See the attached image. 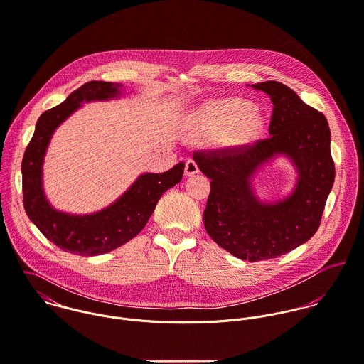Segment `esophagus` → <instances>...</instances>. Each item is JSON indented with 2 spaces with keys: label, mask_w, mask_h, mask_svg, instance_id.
Listing matches in <instances>:
<instances>
[{
  "label": "esophagus",
  "mask_w": 364,
  "mask_h": 364,
  "mask_svg": "<svg viewBox=\"0 0 364 364\" xmlns=\"http://www.w3.org/2000/svg\"><path fill=\"white\" fill-rule=\"evenodd\" d=\"M198 171H200V170H198V166H197L196 160H194V159H188V160L186 161L184 174H186L187 177H190V176H194V174H197Z\"/></svg>",
  "instance_id": "obj_1"
}]
</instances>
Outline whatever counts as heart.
Masks as SVG:
<instances>
[{"label":"heart","mask_w":364,"mask_h":364,"mask_svg":"<svg viewBox=\"0 0 364 364\" xmlns=\"http://www.w3.org/2000/svg\"><path fill=\"white\" fill-rule=\"evenodd\" d=\"M263 129V115L237 98L211 100L193 109L186 122L191 142L214 139L223 149H242L256 141Z\"/></svg>","instance_id":"1"}]
</instances>
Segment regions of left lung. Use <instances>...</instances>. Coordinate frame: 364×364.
Instances as JSON below:
<instances>
[{"label": "left lung", "mask_w": 364, "mask_h": 364, "mask_svg": "<svg viewBox=\"0 0 364 364\" xmlns=\"http://www.w3.org/2000/svg\"><path fill=\"white\" fill-rule=\"evenodd\" d=\"M252 88L266 92L273 104L270 138L243 149L197 151L194 160L211 178L207 233L233 256L259 262L286 255L315 235L335 181V164L323 114L283 82L264 81ZM279 155L297 171L294 188L284 199L262 202L252 180Z\"/></svg>", "instance_id": "8db88e82"}]
</instances>
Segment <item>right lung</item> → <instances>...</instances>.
<instances>
[{
	"mask_svg": "<svg viewBox=\"0 0 364 364\" xmlns=\"http://www.w3.org/2000/svg\"><path fill=\"white\" fill-rule=\"evenodd\" d=\"M124 84L90 81L62 104L43 112L22 159L23 207L28 218L65 252L80 256L108 253L134 239L154 211L164 191L180 183L184 163L164 173H142L112 204L101 211L75 215L56 210L43 190V161L55 131L84 102L108 101L124 94Z\"/></svg>",
	"mask_w": 364,
	"mask_h": 364,
	"instance_id": "add662e5",
	"label": "right lung"
}]
</instances>
